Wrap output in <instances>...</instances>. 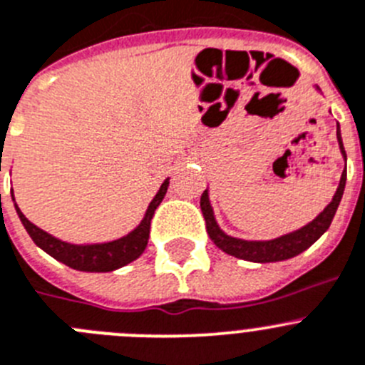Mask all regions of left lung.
I'll list each match as a JSON object with an SVG mask.
<instances>
[{"instance_id":"left-lung-1","label":"left lung","mask_w":365,"mask_h":365,"mask_svg":"<svg viewBox=\"0 0 365 365\" xmlns=\"http://www.w3.org/2000/svg\"><path fill=\"white\" fill-rule=\"evenodd\" d=\"M336 139H339L340 152H342L344 159H346V150H344L339 125H336ZM346 179L347 172L344 168L339 188H336L335 195H333V200L324 208V212L317 219H313L312 222L306 224L304 228L297 230V232L277 237L273 240H242L226 235L219 228V224H217L215 217H213V210L208 199V190H205V193L200 195V210H202V215H205L206 220V232H208L210 239L215 242L217 248H220L224 253H228V255L237 257V259L250 260V262H279V260L292 259V257L299 255L304 250L309 248L313 242H317L324 235V232L329 228L331 220L335 217L336 208L340 205V199L344 195Z\"/></svg>"}]
</instances>
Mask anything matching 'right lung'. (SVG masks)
<instances>
[{"instance_id": "obj_1", "label": "right lung", "mask_w": 365, "mask_h": 365, "mask_svg": "<svg viewBox=\"0 0 365 365\" xmlns=\"http://www.w3.org/2000/svg\"><path fill=\"white\" fill-rule=\"evenodd\" d=\"M168 185V179L160 185L159 192H157V195L153 197L148 210H146L145 219L141 220V224H139L133 232H130L126 237H121V239L103 244H85V246H83V244L63 242V240L48 235V233L43 232L41 228H38L36 224L30 222V220L23 215L21 210L18 208L16 202L14 206L19 219H21L23 226H25V230L29 232V235L32 237V240L38 244L39 248L45 250L50 257H53V259L59 260V262L66 264V266L73 267V269H79V272L105 273L113 272L117 267L126 266V264H130L132 260L139 259V257L143 255L146 244H148L150 222H152V217L153 213H155L157 206L160 205V200L165 199Z\"/></svg>"}]
</instances>
